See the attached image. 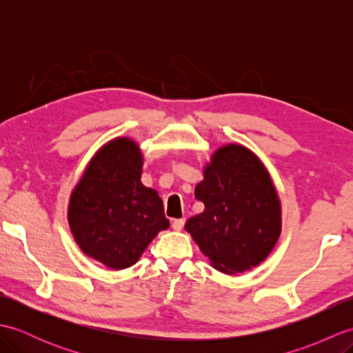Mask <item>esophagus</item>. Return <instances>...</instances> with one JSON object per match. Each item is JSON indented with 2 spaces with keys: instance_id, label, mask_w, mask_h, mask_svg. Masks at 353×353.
<instances>
[{
  "instance_id": "34e87169",
  "label": "esophagus",
  "mask_w": 353,
  "mask_h": 353,
  "mask_svg": "<svg viewBox=\"0 0 353 353\" xmlns=\"http://www.w3.org/2000/svg\"><path fill=\"white\" fill-rule=\"evenodd\" d=\"M171 226H172V229H174V230H182L183 226H185V219H176V220H172Z\"/></svg>"
}]
</instances>
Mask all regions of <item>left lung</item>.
Segmentation results:
<instances>
[{
	"mask_svg": "<svg viewBox=\"0 0 353 353\" xmlns=\"http://www.w3.org/2000/svg\"><path fill=\"white\" fill-rule=\"evenodd\" d=\"M196 199L205 211L185 229L221 273H243L273 250L282 229L281 200L264 163L239 144L220 147L203 170Z\"/></svg>",
	"mask_w": 353,
	"mask_h": 353,
	"instance_id": "obj_1",
	"label": "left lung"
}]
</instances>
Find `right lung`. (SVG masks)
Here are the masks:
<instances>
[{"label": "right lung", "instance_id": "1", "mask_svg": "<svg viewBox=\"0 0 353 353\" xmlns=\"http://www.w3.org/2000/svg\"><path fill=\"white\" fill-rule=\"evenodd\" d=\"M142 162L137 142L112 139L88 163L70 197L74 239L112 270L137 264L153 238L170 228L162 199L141 182Z\"/></svg>", "mask_w": 353, "mask_h": 353}]
</instances>
